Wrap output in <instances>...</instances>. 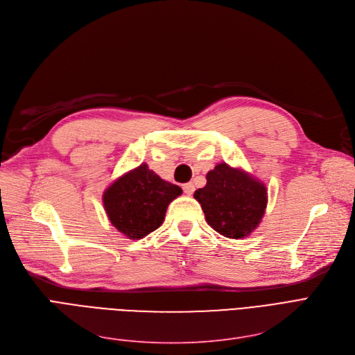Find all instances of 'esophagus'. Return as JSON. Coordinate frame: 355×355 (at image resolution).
Masks as SVG:
<instances>
[{
    "label": "esophagus",
    "mask_w": 355,
    "mask_h": 355,
    "mask_svg": "<svg viewBox=\"0 0 355 355\" xmlns=\"http://www.w3.org/2000/svg\"><path fill=\"white\" fill-rule=\"evenodd\" d=\"M183 192L187 193V195H192V193L195 192V184H193L192 182L184 183V184H183Z\"/></svg>",
    "instance_id": "obj_1"
}]
</instances>
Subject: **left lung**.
<instances>
[{"label":"left lung","mask_w":355,"mask_h":355,"mask_svg":"<svg viewBox=\"0 0 355 355\" xmlns=\"http://www.w3.org/2000/svg\"><path fill=\"white\" fill-rule=\"evenodd\" d=\"M207 223L227 239H244L254 231L267 207L264 183L239 167L216 164L207 184L195 191Z\"/></svg>","instance_id":"left-lung-1"}]
</instances>
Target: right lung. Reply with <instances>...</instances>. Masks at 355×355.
<instances>
[{"label": "right lung", "instance_id": "add662e5", "mask_svg": "<svg viewBox=\"0 0 355 355\" xmlns=\"http://www.w3.org/2000/svg\"><path fill=\"white\" fill-rule=\"evenodd\" d=\"M179 195L178 184L163 180L143 163L111 183L103 202L111 224L130 240H139L163 224L168 204Z\"/></svg>", "mask_w": 355, "mask_h": 355}]
</instances>
